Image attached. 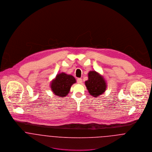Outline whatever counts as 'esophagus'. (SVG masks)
Here are the masks:
<instances>
[{
  "mask_svg": "<svg viewBox=\"0 0 152 152\" xmlns=\"http://www.w3.org/2000/svg\"><path fill=\"white\" fill-rule=\"evenodd\" d=\"M77 82L78 84H81V83H83V80H82L81 78H78V79L77 80Z\"/></svg>",
  "mask_w": 152,
  "mask_h": 152,
  "instance_id": "34e87169",
  "label": "esophagus"
}]
</instances>
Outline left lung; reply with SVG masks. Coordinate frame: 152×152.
I'll use <instances>...</instances> for the list:
<instances>
[{"label":"left lung","mask_w":152,"mask_h":152,"mask_svg":"<svg viewBox=\"0 0 152 152\" xmlns=\"http://www.w3.org/2000/svg\"><path fill=\"white\" fill-rule=\"evenodd\" d=\"M85 84L90 95L94 97H97L104 94L107 88V84L103 77L95 71L89 72L88 80Z\"/></svg>","instance_id":"8db88e82"}]
</instances>
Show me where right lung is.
I'll return each instance as SVG.
<instances>
[{"label": "right lung", "mask_w": 152, "mask_h": 152, "mask_svg": "<svg viewBox=\"0 0 152 152\" xmlns=\"http://www.w3.org/2000/svg\"><path fill=\"white\" fill-rule=\"evenodd\" d=\"M76 83L75 78L64 72L57 75L52 81L51 88L55 95L60 97H64L69 92L71 86Z\"/></svg>", "instance_id": "add662e5"}]
</instances>
